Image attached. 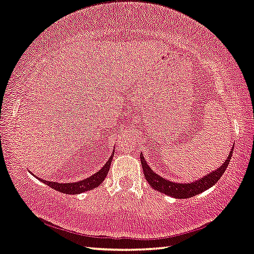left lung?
Wrapping results in <instances>:
<instances>
[{
  "mask_svg": "<svg viewBox=\"0 0 254 254\" xmlns=\"http://www.w3.org/2000/svg\"><path fill=\"white\" fill-rule=\"evenodd\" d=\"M233 150H234V146L232 147V150L229 152L227 159L225 160L224 164H221L220 167L217 168V170L214 172L209 173V174L204 176V178L196 180L195 182H192V183H174L168 180H165L162 178V176L157 175L156 173L149 167V165L147 164L142 154L140 155V159H141L144 178H146V180L148 181V183L151 185V188H154L155 190L160 191L167 195L174 196L176 199H187V198H191V196L199 194L201 192L206 191L207 189L211 188L212 185L217 183V181L223 176L224 172L226 171L229 162H231Z\"/></svg>",
  "mask_w": 254,
  "mask_h": 254,
  "instance_id": "left-lung-1",
  "label": "left lung"
}]
</instances>
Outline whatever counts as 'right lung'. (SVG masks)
I'll return each instance as SVG.
<instances>
[{
  "label": "right lung",
  "mask_w": 254,
  "mask_h": 254,
  "mask_svg": "<svg viewBox=\"0 0 254 254\" xmlns=\"http://www.w3.org/2000/svg\"><path fill=\"white\" fill-rule=\"evenodd\" d=\"M113 155L110 157L108 162L104 165L103 168L96 173V174L91 175L90 178L86 180L79 181V182L74 183H58V182H50V181H43V183H45L48 187L53 188L54 190L60 191L62 193H66V194H76V193H82L84 191H89L91 189H95L96 187L103 182L105 180L106 175L108 174V171H110L111 162L113 159Z\"/></svg>",
  "instance_id": "obj_1"
}]
</instances>
